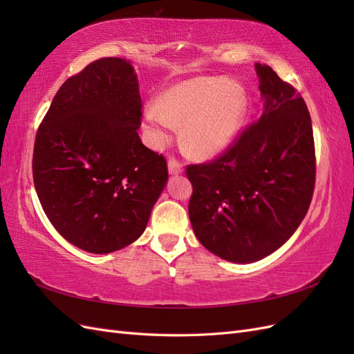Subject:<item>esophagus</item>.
Segmentation results:
<instances>
[{
	"instance_id": "34e87169",
	"label": "esophagus",
	"mask_w": 354,
	"mask_h": 354,
	"mask_svg": "<svg viewBox=\"0 0 354 354\" xmlns=\"http://www.w3.org/2000/svg\"><path fill=\"white\" fill-rule=\"evenodd\" d=\"M168 171H169V174H180V173H183V164H181L180 160H177L176 158L171 156V158L168 159Z\"/></svg>"
}]
</instances>
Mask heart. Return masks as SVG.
<instances>
[{"label": "heart", "instance_id": "obj_1", "mask_svg": "<svg viewBox=\"0 0 354 354\" xmlns=\"http://www.w3.org/2000/svg\"><path fill=\"white\" fill-rule=\"evenodd\" d=\"M246 109L242 85L221 77H199L169 88L160 103H151L145 120L153 142L169 140L177 124L185 122L183 137L196 156H214L236 136Z\"/></svg>", "mask_w": 354, "mask_h": 354}]
</instances>
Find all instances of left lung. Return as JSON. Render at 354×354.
<instances>
[{"label": "left lung", "instance_id": "8db88e82", "mask_svg": "<svg viewBox=\"0 0 354 354\" xmlns=\"http://www.w3.org/2000/svg\"><path fill=\"white\" fill-rule=\"evenodd\" d=\"M264 111L209 162L186 167L189 217L199 242L232 263H254L282 246L313 198L316 155L304 99L255 65Z\"/></svg>", "mask_w": 354, "mask_h": 354}]
</instances>
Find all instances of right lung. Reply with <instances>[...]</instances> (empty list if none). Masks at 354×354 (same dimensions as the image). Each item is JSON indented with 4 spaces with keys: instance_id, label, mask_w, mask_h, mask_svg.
<instances>
[{
    "instance_id": "obj_1",
    "label": "right lung",
    "mask_w": 354,
    "mask_h": 354,
    "mask_svg": "<svg viewBox=\"0 0 354 354\" xmlns=\"http://www.w3.org/2000/svg\"><path fill=\"white\" fill-rule=\"evenodd\" d=\"M133 66L91 62L56 93L39 124L32 174L41 207L72 245L108 254L140 238L162 192L164 155L146 147Z\"/></svg>"
}]
</instances>
